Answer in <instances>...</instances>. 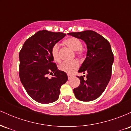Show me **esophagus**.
I'll return each mask as SVG.
<instances>
[{"instance_id": "obj_1", "label": "esophagus", "mask_w": 131, "mask_h": 131, "mask_svg": "<svg viewBox=\"0 0 131 131\" xmlns=\"http://www.w3.org/2000/svg\"><path fill=\"white\" fill-rule=\"evenodd\" d=\"M68 79H70L71 78L72 76H71V75H70V74H68Z\"/></svg>"}]
</instances>
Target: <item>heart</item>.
I'll return each mask as SVG.
<instances>
[{
	"label": "heart",
	"instance_id": "1",
	"mask_svg": "<svg viewBox=\"0 0 131 131\" xmlns=\"http://www.w3.org/2000/svg\"><path fill=\"white\" fill-rule=\"evenodd\" d=\"M64 44L72 50L75 51V54L79 58H82L84 55V50L82 47V43L79 39L71 37L64 40ZM51 54L53 60L56 62L60 61V46L58 43L53 45L51 49ZM79 64L77 60L64 61L59 66V70L68 74H73L79 68Z\"/></svg>",
	"mask_w": 131,
	"mask_h": 131
}]
</instances>
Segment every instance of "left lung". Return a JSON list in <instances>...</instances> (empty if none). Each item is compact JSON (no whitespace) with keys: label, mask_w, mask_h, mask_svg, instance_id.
<instances>
[{"label":"left lung","mask_w":131,"mask_h":131,"mask_svg":"<svg viewBox=\"0 0 131 131\" xmlns=\"http://www.w3.org/2000/svg\"><path fill=\"white\" fill-rule=\"evenodd\" d=\"M68 34L83 40L88 48L87 57L78 71L88 73L86 79L84 78L85 75L78 76L81 84L73 92L81 101H92L101 95L112 76L114 57L110 44L105 37L91 30Z\"/></svg>","instance_id":"1"}]
</instances>
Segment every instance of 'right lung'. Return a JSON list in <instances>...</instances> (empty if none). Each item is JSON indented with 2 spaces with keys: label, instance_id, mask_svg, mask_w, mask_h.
<instances>
[{
  "label": "right lung",
  "instance_id": "1",
  "mask_svg": "<svg viewBox=\"0 0 131 131\" xmlns=\"http://www.w3.org/2000/svg\"><path fill=\"white\" fill-rule=\"evenodd\" d=\"M66 36L63 32L42 30L28 38L19 51V76L26 92L40 103H50L59 97L67 73L57 70L51 49ZM54 73L52 78L48 75Z\"/></svg>",
  "mask_w": 131,
  "mask_h": 131
}]
</instances>
